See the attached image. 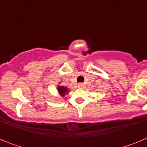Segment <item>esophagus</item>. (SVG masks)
Listing matches in <instances>:
<instances>
[{
	"instance_id": "esophagus-1",
	"label": "esophagus",
	"mask_w": 147,
	"mask_h": 147,
	"mask_svg": "<svg viewBox=\"0 0 147 147\" xmlns=\"http://www.w3.org/2000/svg\"><path fill=\"white\" fill-rule=\"evenodd\" d=\"M83 84L82 83H79V84H78V88H83Z\"/></svg>"
}]
</instances>
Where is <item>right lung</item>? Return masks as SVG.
<instances>
[{
  "mask_svg": "<svg viewBox=\"0 0 147 147\" xmlns=\"http://www.w3.org/2000/svg\"><path fill=\"white\" fill-rule=\"evenodd\" d=\"M59 84H60V83H59ZM57 91L58 93H59V96H61L62 98H64L66 95L68 94V93H69L70 90H68V88H67V87L62 86V85H57Z\"/></svg>",
  "mask_w": 147,
  "mask_h": 147,
  "instance_id": "add662e5",
  "label": "right lung"
}]
</instances>
